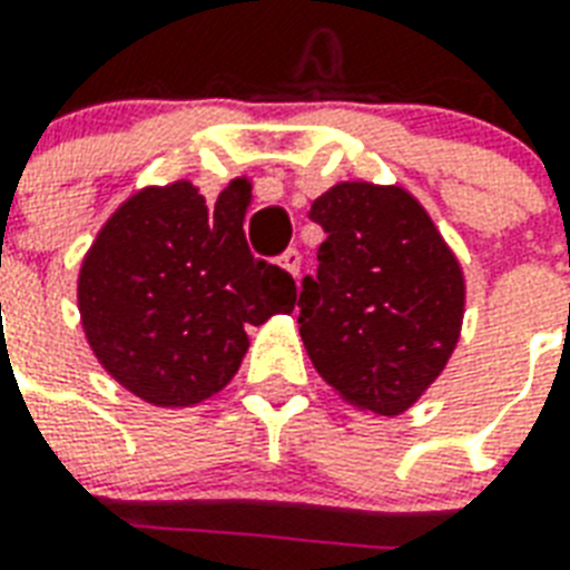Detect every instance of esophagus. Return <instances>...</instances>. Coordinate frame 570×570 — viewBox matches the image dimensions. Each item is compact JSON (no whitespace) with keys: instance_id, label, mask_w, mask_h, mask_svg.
<instances>
[{"instance_id":"34e87169","label":"esophagus","mask_w":570,"mask_h":570,"mask_svg":"<svg viewBox=\"0 0 570 570\" xmlns=\"http://www.w3.org/2000/svg\"><path fill=\"white\" fill-rule=\"evenodd\" d=\"M281 266H284L293 277H298V272H302V250L286 248L284 254H281Z\"/></svg>"}]
</instances>
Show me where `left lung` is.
<instances>
[{"mask_svg":"<svg viewBox=\"0 0 570 570\" xmlns=\"http://www.w3.org/2000/svg\"><path fill=\"white\" fill-rule=\"evenodd\" d=\"M307 215L325 242L298 295L304 348L340 396L373 414H402L459 343V259L399 186L340 183Z\"/></svg>","mask_w":570,"mask_h":570,"instance_id":"left-lung-1","label":"left lung"}]
</instances>
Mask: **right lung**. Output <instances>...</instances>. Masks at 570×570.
<instances>
[{
    "instance_id": "add662e5",
    "label": "right lung",
    "mask_w": 570,
    "mask_h": 570,
    "mask_svg": "<svg viewBox=\"0 0 570 570\" xmlns=\"http://www.w3.org/2000/svg\"><path fill=\"white\" fill-rule=\"evenodd\" d=\"M248 183L209 209L191 183L129 197L102 227L79 275L94 355L145 402L195 405L236 375L245 325L293 313L295 281L250 254Z\"/></svg>"
}]
</instances>
